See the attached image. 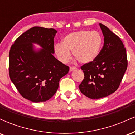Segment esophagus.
<instances>
[{
    "label": "esophagus",
    "mask_w": 135,
    "mask_h": 135,
    "mask_svg": "<svg viewBox=\"0 0 135 135\" xmlns=\"http://www.w3.org/2000/svg\"><path fill=\"white\" fill-rule=\"evenodd\" d=\"M77 68L75 67V66H70V71H73L74 70H76Z\"/></svg>",
    "instance_id": "obj_1"
}]
</instances>
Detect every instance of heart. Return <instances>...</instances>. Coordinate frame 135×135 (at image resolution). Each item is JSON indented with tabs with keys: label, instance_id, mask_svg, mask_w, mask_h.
I'll return each instance as SVG.
<instances>
[{
	"label": "heart",
	"instance_id": "b5f03b06",
	"mask_svg": "<svg viewBox=\"0 0 135 135\" xmlns=\"http://www.w3.org/2000/svg\"><path fill=\"white\" fill-rule=\"evenodd\" d=\"M103 44V37L97 31L80 30L68 34L63 39L62 44H56L55 52L59 60L66 63L74 56L79 62L86 64L95 60Z\"/></svg>",
	"mask_w": 135,
	"mask_h": 135
}]
</instances>
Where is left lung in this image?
<instances>
[{"label": "left lung", "instance_id": "1", "mask_svg": "<svg viewBox=\"0 0 135 135\" xmlns=\"http://www.w3.org/2000/svg\"><path fill=\"white\" fill-rule=\"evenodd\" d=\"M104 44L94 61L81 66L84 77L80 92L91 99L107 97L118 89L128 67L126 49L120 38L100 23Z\"/></svg>", "mask_w": 135, "mask_h": 135}]
</instances>
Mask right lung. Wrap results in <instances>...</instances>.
<instances>
[{"mask_svg": "<svg viewBox=\"0 0 135 135\" xmlns=\"http://www.w3.org/2000/svg\"><path fill=\"white\" fill-rule=\"evenodd\" d=\"M53 28L34 27L21 34L9 51V77L20 94L31 102H46L57 91L59 82L69 71V67L52 54ZM42 49L35 51L33 43Z\"/></svg>", "mask_w": 135, "mask_h": 135, "instance_id": "1", "label": "right lung"}]
</instances>
